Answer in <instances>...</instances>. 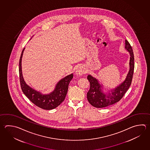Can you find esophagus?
I'll return each instance as SVG.
<instances>
[{
	"label": "esophagus",
	"mask_w": 150,
	"mask_h": 150,
	"mask_svg": "<svg viewBox=\"0 0 150 150\" xmlns=\"http://www.w3.org/2000/svg\"><path fill=\"white\" fill-rule=\"evenodd\" d=\"M85 72H86V71H85V68H84L83 66H80L77 69L76 74L78 75H82L83 74H85Z\"/></svg>",
	"instance_id": "obj_1"
}]
</instances>
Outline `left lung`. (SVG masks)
Segmentation results:
<instances>
[{"instance_id":"8db88e82","label":"left lung","mask_w":150,"mask_h":150,"mask_svg":"<svg viewBox=\"0 0 150 150\" xmlns=\"http://www.w3.org/2000/svg\"><path fill=\"white\" fill-rule=\"evenodd\" d=\"M125 49L130 54L129 70L123 82L114 88L103 91V85L98 79L88 75L87 78L90 83V88L87 93V99L91 105L98 108H105L113 105L120 100L129 88L133 79L134 69V57L133 49L129 43L125 40Z\"/></svg>"}]
</instances>
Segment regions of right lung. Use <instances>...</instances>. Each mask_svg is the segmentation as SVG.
I'll list each match as a JSON object with an SVG mask.
<instances>
[{
    "label": "right lung",
    "mask_w": 150,
    "mask_h": 150,
    "mask_svg": "<svg viewBox=\"0 0 150 150\" xmlns=\"http://www.w3.org/2000/svg\"><path fill=\"white\" fill-rule=\"evenodd\" d=\"M24 49L25 48L22 52L19 63L20 84L23 93L38 107L45 110H51L56 108L64 101L67 93L69 83L73 77V74L68 75L60 79L51 93L43 94L28 86L24 79L22 71V59Z\"/></svg>",
    "instance_id": "add662e5"
}]
</instances>
